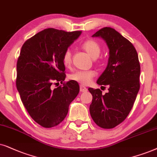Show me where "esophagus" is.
I'll return each instance as SVG.
<instances>
[{
  "label": "esophagus",
  "mask_w": 157,
  "mask_h": 157,
  "mask_svg": "<svg viewBox=\"0 0 157 157\" xmlns=\"http://www.w3.org/2000/svg\"><path fill=\"white\" fill-rule=\"evenodd\" d=\"M80 92H82V93H83V92H86L87 90V89L85 86H83V85H80Z\"/></svg>",
  "instance_id": "esophagus-1"
}]
</instances>
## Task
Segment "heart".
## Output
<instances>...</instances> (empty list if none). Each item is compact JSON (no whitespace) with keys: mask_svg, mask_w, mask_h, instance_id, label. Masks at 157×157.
<instances>
[{"mask_svg":"<svg viewBox=\"0 0 157 157\" xmlns=\"http://www.w3.org/2000/svg\"><path fill=\"white\" fill-rule=\"evenodd\" d=\"M82 48L89 54L93 59L99 57L101 52V47L97 41L89 39L82 44ZM62 62L65 67H70L72 63V53L70 50H66L63 54ZM95 72L93 70L75 71L69 75V79L72 81L80 83L82 85H87L93 81Z\"/></svg>","mask_w":157,"mask_h":157,"instance_id":"b5f03b06","label":"heart"}]
</instances>
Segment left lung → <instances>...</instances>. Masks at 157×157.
Wrapping results in <instances>:
<instances>
[{"mask_svg":"<svg viewBox=\"0 0 157 157\" xmlns=\"http://www.w3.org/2000/svg\"><path fill=\"white\" fill-rule=\"evenodd\" d=\"M92 36L104 39L109 49L108 65L97 81L109 88L105 95L88 88L93 95L90 113L98 126L113 128L128 116L139 90V57L132 44L114 29L105 27Z\"/></svg>","mask_w":157,"mask_h":157,"instance_id":"obj_1","label":"left lung"}]
</instances>
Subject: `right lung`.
I'll list each match as a JSON object with an SVG mask.
<instances>
[{
  "label": "right lung",
  "instance_id": "1",
  "mask_svg": "<svg viewBox=\"0 0 157 157\" xmlns=\"http://www.w3.org/2000/svg\"><path fill=\"white\" fill-rule=\"evenodd\" d=\"M81 31L67 32L46 29L25 41L16 65V87L30 116L44 128L57 126L65 118L69 105L80 92L75 81L53 89L54 81L66 77L63 54Z\"/></svg>",
  "mask_w": 157,
  "mask_h": 157
}]
</instances>
